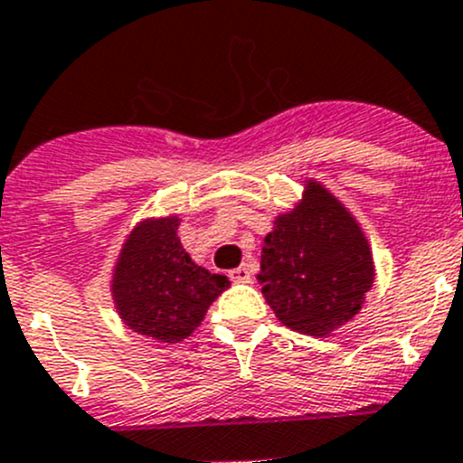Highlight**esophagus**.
I'll return each mask as SVG.
<instances>
[{
  "label": "esophagus",
  "mask_w": 463,
  "mask_h": 463,
  "mask_svg": "<svg viewBox=\"0 0 463 463\" xmlns=\"http://www.w3.org/2000/svg\"><path fill=\"white\" fill-rule=\"evenodd\" d=\"M228 278H231L232 282H249L250 280V269L246 267V264H241V267L232 269V271L228 273Z\"/></svg>",
  "instance_id": "esophagus-1"
}]
</instances>
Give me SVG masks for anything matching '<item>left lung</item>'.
<instances>
[{"instance_id": "1", "label": "left lung", "mask_w": 463, "mask_h": 463, "mask_svg": "<svg viewBox=\"0 0 463 463\" xmlns=\"http://www.w3.org/2000/svg\"><path fill=\"white\" fill-rule=\"evenodd\" d=\"M262 294L287 327L323 336L362 307L373 282V260L355 219L321 185L276 219L264 237Z\"/></svg>"}]
</instances>
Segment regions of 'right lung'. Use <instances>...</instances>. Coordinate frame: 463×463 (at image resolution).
<instances>
[{
	"instance_id": "1",
	"label": "right lung",
	"mask_w": 463,
	"mask_h": 463,
	"mask_svg": "<svg viewBox=\"0 0 463 463\" xmlns=\"http://www.w3.org/2000/svg\"><path fill=\"white\" fill-rule=\"evenodd\" d=\"M178 219L146 222L119 255L112 294L124 321L140 335L181 341L231 282L190 260L176 237Z\"/></svg>"
}]
</instances>
